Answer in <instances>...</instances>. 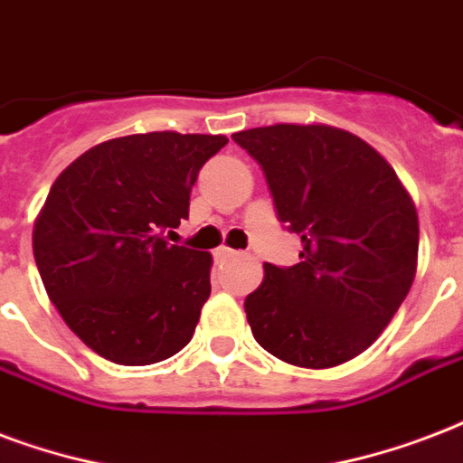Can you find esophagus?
I'll return each instance as SVG.
<instances>
[{
	"label": "esophagus",
	"instance_id": "esophagus-1",
	"mask_svg": "<svg viewBox=\"0 0 463 463\" xmlns=\"http://www.w3.org/2000/svg\"><path fill=\"white\" fill-rule=\"evenodd\" d=\"M213 255H216V260H231V257H235L238 252H235V250H231V247L223 245V247H218Z\"/></svg>",
	"mask_w": 463,
	"mask_h": 463
}]
</instances>
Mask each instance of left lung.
Here are the masks:
<instances>
[{
	"mask_svg": "<svg viewBox=\"0 0 463 463\" xmlns=\"http://www.w3.org/2000/svg\"><path fill=\"white\" fill-rule=\"evenodd\" d=\"M262 167L301 262L264 264L245 298L255 340L281 362L330 369L372 347L418 269V211L369 143L326 123L232 133Z\"/></svg>",
	"mask_w": 463,
	"mask_h": 463,
	"instance_id": "obj_1",
	"label": "left lung"
}]
</instances>
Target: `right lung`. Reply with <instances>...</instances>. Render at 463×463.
Here are the masks:
<instances>
[{
  "label": "right lung",
  "mask_w": 463,
  "mask_h": 463,
  "mask_svg": "<svg viewBox=\"0 0 463 463\" xmlns=\"http://www.w3.org/2000/svg\"><path fill=\"white\" fill-rule=\"evenodd\" d=\"M225 143L175 130L114 137L52 182L33 225L35 264L67 327L109 362L155 364L192 340L213 257L165 232L189 216L199 169Z\"/></svg>",
  "instance_id": "obj_1"
}]
</instances>
